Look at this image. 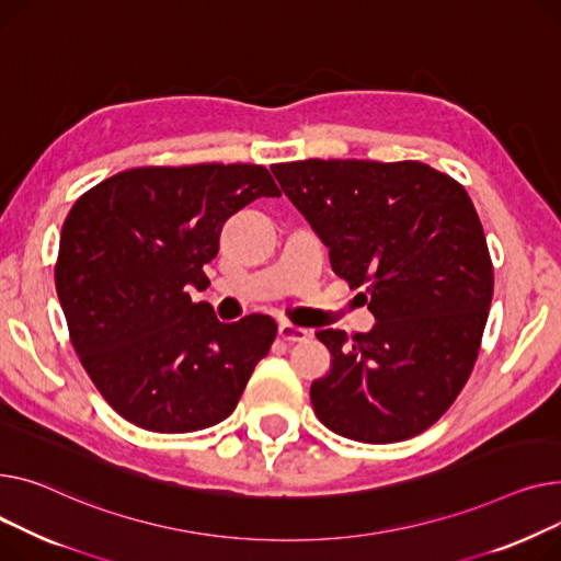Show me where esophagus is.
Returning <instances> with one entry per match:
<instances>
[{
	"instance_id": "esophagus-1",
	"label": "esophagus",
	"mask_w": 561,
	"mask_h": 561,
	"mask_svg": "<svg viewBox=\"0 0 561 561\" xmlns=\"http://www.w3.org/2000/svg\"><path fill=\"white\" fill-rule=\"evenodd\" d=\"M278 335H280L285 342H306V340L310 337V331H308V328L294 325V323H289V321H280Z\"/></svg>"
}]
</instances>
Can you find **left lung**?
I'll list each match as a JSON object with an SVG mask.
<instances>
[{"mask_svg": "<svg viewBox=\"0 0 561 561\" xmlns=\"http://www.w3.org/2000/svg\"><path fill=\"white\" fill-rule=\"evenodd\" d=\"M287 199L369 304V333L319 331L333 355L317 419L365 444L427 431L467 385L493 296V265L467 190L419 160L272 164Z\"/></svg>", "mask_w": 561, "mask_h": 561, "instance_id": "1", "label": "left lung"}]
</instances>
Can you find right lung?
Returning <instances> with one entry per match:
<instances>
[{
	"label": "right lung",
	"instance_id": "1",
	"mask_svg": "<svg viewBox=\"0 0 561 561\" xmlns=\"http://www.w3.org/2000/svg\"><path fill=\"white\" fill-rule=\"evenodd\" d=\"M260 196H280L267 168L202 162L134 168L83 192L62 221L54 267L70 342L104 401L151 433L224 421L276 340L267 314L221 323L190 287L221 226Z\"/></svg>",
	"mask_w": 561,
	"mask_h": 561
}]
</instances>
